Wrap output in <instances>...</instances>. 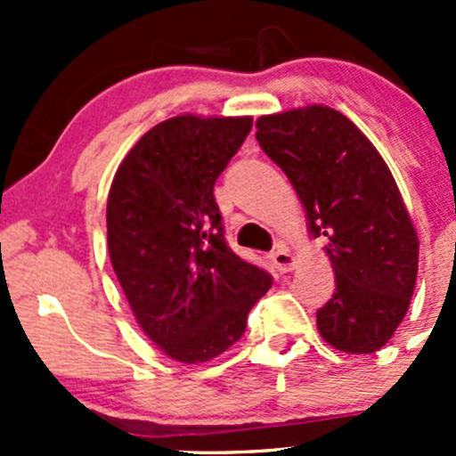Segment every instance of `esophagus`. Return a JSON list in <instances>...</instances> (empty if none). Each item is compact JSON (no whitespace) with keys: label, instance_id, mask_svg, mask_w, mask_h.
Segmentation results:
<instances>
[{"label":"esophagus","instance_id":"obj_1","mask_svg":"<svg viewBox=\"0 0 456 456\" xmlns=\"http://www.w3.org/2000/svg\"><path fill=\"white\" fill-rule=\"evenodd\" d=\"M271 262H273V269L280 271V273H289L296 266V257L291 256V251L284 245L275 247V251L271 254Z\"/></svg>","mask_w":456,"mask_h":456}]
</instances>
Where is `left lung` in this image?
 I'll list each match as a JSON object with an SVG mask.
<instances>
[{
    "label": "left lung",
    "mask_w": 456,
    "mask_h": 456,
    "mask_svg": "<svg viewBox=\"0 0 456 456\" xmlns=\"http://www.w3.org/2000/svg\"><path fill=\"white\" fill-rule=\"evenodd\" d=\"M256 139L287 174L324 238L335 293L317 311L322 338L344 353H375L411 305L419 240L375 145L326 105L260 117Z\"/></svg>",
    "instance_id": "obj_1"
}]
</instances>
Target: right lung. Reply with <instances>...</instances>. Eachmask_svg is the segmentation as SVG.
<instances>
[{"mask_svg": "<svg viewBox=\"0 0 456 456\" xmlns=\"http://www.w3.org/2000/svg\"><path fill=\"white\" fill-rule=\"evenodd\" d=\"M251 123L167 118L127 151L110 187L114 273L147 338L183 364L209 362L236 344L251 306L273 282L229 249L214 199L216 178Z\"/></svg>", "mask_w": 456, "mask_h": 456, "instance_id": "obj_1", "label": "right lung"}]
</instances>
